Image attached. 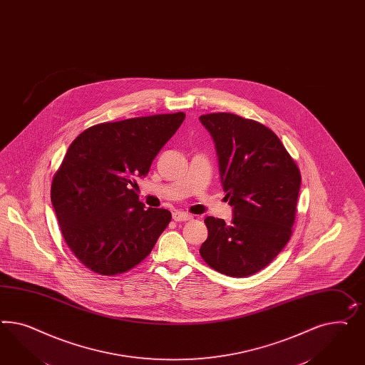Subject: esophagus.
<instances>
[{
  "label": "esophagus",
  "instance_id": "esophagus-1",
  "mask_svg": "<svg viewBox=\"0 0 365 365\" xmlns=\"http://www.w3.org/2000/svg\"><path fill=\"white\" fill-rule=\"evenodd\" d=\"M193 219L190 215H187V213H184V212H178L176 210L175 213H173V220L175 221H178V222H184V221H190V220Z\"/></svg>",
  "mask_w": 365,
  "mask_h": 365
}]
</instances>
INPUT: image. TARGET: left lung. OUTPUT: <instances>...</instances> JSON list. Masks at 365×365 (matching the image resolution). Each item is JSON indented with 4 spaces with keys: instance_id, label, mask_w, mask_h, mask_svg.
Returning a JSON list of instances; mask_svg holds the SVG:
<instances>
[{
    "instance_id": "8db88e82",
    "label": "left lung",
    "mask_w": 365,
    "mask_h": 365,
    "mask_svg": "<svg viewBox=\"0 0 365 365\" xmlns=\"http://www.w3.org/2000/svg\"><path fill=\"white\" fill-rule=\"evenodd\" d=\"M216 146L220 178L233 208L230 222L208 216L200 255L232 277L261 271L291 239L300 170L280 138L257 121L232 113L200 117Z\"/></svg>"
}]
</instances>
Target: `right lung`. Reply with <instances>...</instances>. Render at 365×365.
Segmentation results:
<instances>
[{"label":"right lung","mask_w":365,"mask_h":365,"mask_svg":"<svg viewBox=\"0 0 365 365\" xmlns=\"http://www.w3.org/2000/svg\"><path fill=\"white\" fill-rule=\"evenodd\" d=\"M185 113L135 117L91 126L69 146L51 198L65 242L103 276L130 271L170 222L167 209H144L133 178L146 176Z\"/></svg>","instance_id":"right-lung-1"}]
</instances>
